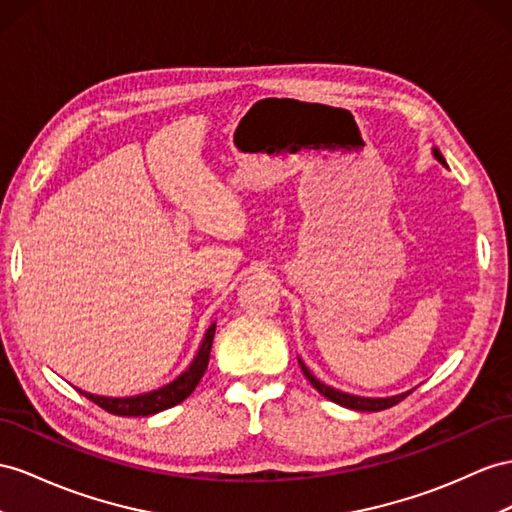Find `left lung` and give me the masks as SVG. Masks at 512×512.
<instances>
[{
	"instance_id": "1",
	"label": "left lung",
	"mask_w": 512,
	"mask_h": 512,
	"mask_svg": "<svg viewBox=\"0 0 512 512\" xmlns=\"http://www.w3.org/2000/svg\"><path fill=\"white\" fill-rule=\"evenodd\" d=\"M432 153H435L437 160L445 166V160H443L441 151L439 149H432ZM298 363H300V370H303L307 381L313 387H316L324 398H329L335 404H342V406H346V409H355V411H383V409H389V406H393V404L402 402L411 393V391H406V393H398V396H391V398H361V396H352V393H344V391H339V389H333L329 385L320 383L318 378L307 370V365L303 361L298 359Z\"/></svg>"
}]
</instances>
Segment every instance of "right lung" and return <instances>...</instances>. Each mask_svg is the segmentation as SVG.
I'll return each mask as SVG.
<instances>
[{
    "label": "right lung",
    "instance_id": "obj_1",
    "mask_svg": "<svg viewBox=\"0 0 512 512\" xmlns=\"http://www.w3.org/2000/svg\"><path fill=\"white\" fill-rule=\"evenodd\" d=\"M214 333H216V324H212L207 329V333L203 337V344H201L199 352H196L194 361L190 363V368L181 376H177L173 383H168L160 389L149 391V393H140V396H131V398H103V396H95V393H86V391H80V393H84L90 402H95L97 406H101L103 411H108L112 415L147 417L153 413H160L164 409H170V406H175V404L186 400L196 389V385H199V381L207 370Z\"/></svg>",
    "mask_w": 512,
    "mask_h": 512
}]
</instances>
